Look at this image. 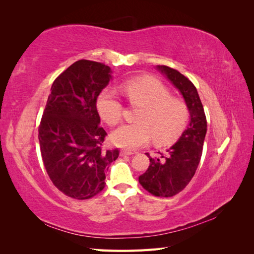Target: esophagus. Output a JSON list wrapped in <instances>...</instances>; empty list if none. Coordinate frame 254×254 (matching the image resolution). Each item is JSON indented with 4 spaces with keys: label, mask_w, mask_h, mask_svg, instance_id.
<instances>
[{
    "label": "esophagus",
    "mask_w": 254,
    "mask_h": 254,
    "mask_svg": "<svg viewBox=\"0 0 254 254\" xmlns=\"http://www.w3.org/2000/svg\"><path fill=\"white\" fill-rule=\"evenodd\" d=\"M133 154H135V153L132 152V150H128V149H121L120 150L121 156H128V155H133Z\"/></svg>",
    "instance_id": "esophagus-1"
}]
</instances>
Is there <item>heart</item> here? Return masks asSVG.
Instances as JSON below:
<instances>
[{
  "mask_svg": "<svg viewBox=\"0 0 254 254\" xmlns=\"http://www.w3.org/2000/svg\"><path fill=\"white\" fill-rule=\"evenodd\" d=\"M121 88L131 105L141 108L136 115L137 122L124 124L112 133V142L118 146L138 148L153 138L157 144H167L185 130L190 117L188 104L172 97L159 80L137 77L127 80ZM96 106L102 120L110 126L122 120L123 105L115 89L102 90Z\"/></svg>",
  "mask_w": 254,
  "mask_h": 254,
  "instance_id": "obj_1",
  "label": "heart"
}]
</instances>
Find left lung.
<instances>
[{"mask_svg":"<svg viewBox=\"0 0 254 254\" xmlns=\"http://www.w3.org/2000/svg\"><path fill=\"white\" fill-rule=\"evenodd\" d=\"M176 88L179 89L190 110V123L179 141L165 153L149 158V166L138 181L155 196L170 197L179 193L191 181L201 160L206 134V117L195 86L177 69L157 65Z\"/></svg>","mask_w":254,"mask_h":254,"instance_id":"obj_1","label":"left lung"}]
</instances>
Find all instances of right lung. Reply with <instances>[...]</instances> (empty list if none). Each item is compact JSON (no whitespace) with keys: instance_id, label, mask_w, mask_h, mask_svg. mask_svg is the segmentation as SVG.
Returning <instances> with one entry per match:
<instances>
[{"instance_id":"obj_1","label":"right lung","mask_w":254,"mask_h":254,"mask_svg":"<svg viewBox=\"0 0 254 254\" xmlns=\"http://www.w3.org/2000/svg\"><path fill=\"white\" fill-rule=\"evenodd\" d=\"M110 79L104 63L79 60L51 86L38 138L48 176L72 198L87 199L104 190L106 171L119 156L118 148H102L107 132L96 107Z\"/></svg>"}]
</instances>
